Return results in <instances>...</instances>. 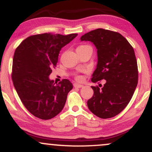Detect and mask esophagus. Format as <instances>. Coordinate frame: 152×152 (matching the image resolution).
<instances>
[{"label":"esophagus","instance_id":"34e87169","mask_svg":"<svg viewBox=\"0 0 152 152\" xmlns=\"http://www.w3.org/2000/svg\"><path fill=\"white\" fill-rule=\"evenodd\" d=\"M74 86L75 88H82L83 86L81 84H79V83H75L74 84Z\"/></svg>","mask_w":152,"mask_h":152}]
</instances>
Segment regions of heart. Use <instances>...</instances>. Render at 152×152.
<instances>
[{"label": "heart", "mask_w": 152, "mask_h": 152, "mask_svg": "<svg viewBox=\"0 0 152 152\" xmlns=\"http://www.w3.org/2000/svg\"><path fill=\"white\" fill-rule=\"evenodd\" d=\"M86 47H90L89 46H87V45H82V46H78L77 48V49H81V48H86ZM78 79H80L81 78V77L80 76H78L77 77Z\"/></svg>", "instance_id": "b5f03b06"}]
</instances>
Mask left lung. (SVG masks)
I'll return each instance as SVG.
<instances>
[{
  "instance_id": "left-lung-1",
  "label": "left lung",
  "mask_w": 152,
  "mask_h": 152,
  "mask_svg": "<svg viewBox=\"0 0 152 152\" xmlns=\"http://www.w3.org/2000/svg\"><path fill=\"white\" fill-rule=\"evenodd\" d=\"M81 41H90L97 50L94 83L106 80L102 88L91 86L94 95L87 106L101 118L114 117L128 105L137 88L138 67L134 48L117 32L98 28L85 34ZM101 87V86H100Z\"/></svg>"
}]
</instances>
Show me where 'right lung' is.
Here are the masks:
<instances>
[{
    "mask_svg": "<svg viewBox=\"0 0 152 152\" xmlns=\"http://www.w3.org/2000/svg\"><path fill=\"white\" fill-rule=\"evenodd\" d=\"M77 35H34L23 41L15 50L13 85L23 105L36 117L50 119L64 109L73 84L68 79L56 83L49 76L56 66L60 50Z\"/></svg>",
    "mask_w": 152,
    "mask_h": 152,
    "instance_id": "obj_1",
    "label": "right lung"
}]
</instances>
